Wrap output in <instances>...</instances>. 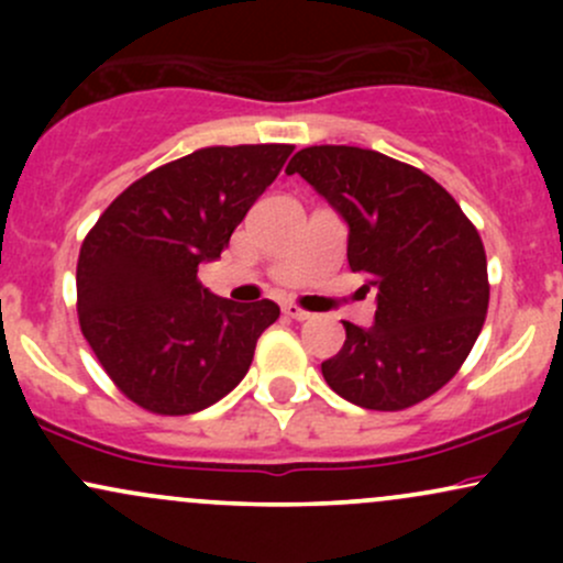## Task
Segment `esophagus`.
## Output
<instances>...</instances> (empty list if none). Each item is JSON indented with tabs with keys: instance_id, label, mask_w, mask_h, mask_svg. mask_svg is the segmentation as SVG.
<instances>
[{
	"instance_id": "esophagus-1",
	"label": "esophagus",
	"mask_w": 563,
	"mask_h": 563,
	"mask_svg": "<svg viewBox=\"0 0 563 563\" xmlns=\"http://www.w3.org/2000/svg\"><path fill=\"white\" fill-rule=\"evenodd\" d=\"M283 312H286L290 320H309V318H312V314H309L307 309L296 307V303H286V307H283Z\"/></svg>"
}]
</instances>
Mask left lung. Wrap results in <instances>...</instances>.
I'll return each mask as SVG.
<instances>
[{
  "mask_svg": "<svg viewBox=\"0 0 563 563\" xmlns=\"http://www.w3.org/2000/svg\"><path fill=\"white\" fill-rule=\"evenodd\" d=\"M286 172L346 219L349 267L378 288L376 325L344 320V346L322 363L328 386L365 410L429 399L461 371L487 318L479 230L437 179L367 147H303Z\"/></svg>",
  "mask_w": 563,
  "mask_h": 563,
  "instance_id": "1",
  "label": "left lung"
}]
</instances>
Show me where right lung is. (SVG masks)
<instances>
[{
    "mask_svg": "<svg viewBox=\"0 0 563 563\" xmlns=\"http://www.w3.org/2000/svg\"><path fill=\"white\" fill-rule=\"evenodd\" d=\"M294 145H214L132 183L84 238L76 309L84 339L124 397L156 416L219 402L249 373L275 301L206 290L198 264L275 183Z\"/></svg>",
    "mask_w": 563,
    "mask_h": 563,
    "instance_id": "add662e5",
    "label": "right lung"
}]
</instances>
